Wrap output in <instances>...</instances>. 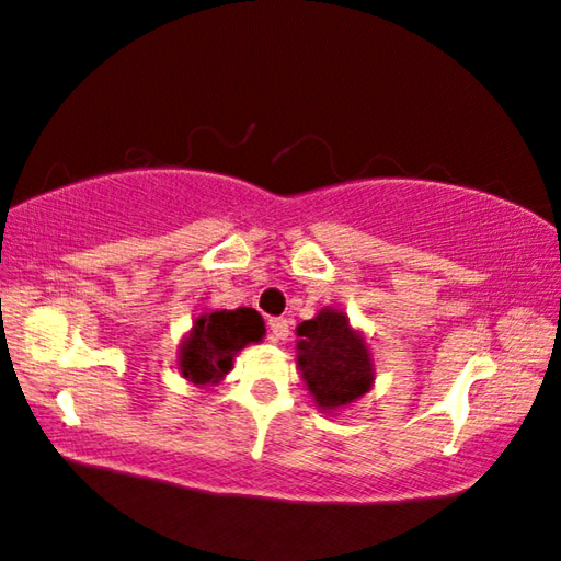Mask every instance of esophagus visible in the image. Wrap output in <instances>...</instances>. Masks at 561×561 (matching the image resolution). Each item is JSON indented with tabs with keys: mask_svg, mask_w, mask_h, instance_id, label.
I'll use <instances>...</instances> for the list:
<instances>
[{
	"mask_svg": "<svg viewBox=\"0 0 561 561\" xmlns=\"http://www.w3.org/2000/svg\"><path fill=\"white\" fill-rule=\"evenodd\" d=\"M270 337L274 343H282L289 337V320L287 318H274L270 320Z\"/></svg>",
	"mask_w": 561,
	"mask_h": 561,
	"instance_id": "34e87169",
	"label": "esophagus"
}]
</instances>
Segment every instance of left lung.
Masks as SVG:
<instances>
[{"label": "left lung", "instance_id": "left-lung-1", "mask_svg": "<svg viewBox=\"0 0 561 561\" xmlns=\"http://www.w3.org/2000/svg\"><path fill=\"white\" fill-rule=\"evenodd\" d=\"M297 366L322 412L348 407L374 386V360L348 314L325 307L297 328Z\"/></svg>", "mask_w": 561, "mask_h": 561}]
</instances>
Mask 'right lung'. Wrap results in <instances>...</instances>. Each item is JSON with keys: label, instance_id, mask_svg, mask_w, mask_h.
Returning <instances> with one entry per match:
<instances>
[{"label": "right lung", "instance_id": "1", "mask_svg": "<svg viewBox=\"0 0 561 561\" xmlns=\"http://www.w3.org/2000/svg\"><path fill=\"white\" fill-rule=\"evenodd\" d=\"M264 333L262 314L251 307L203 312L180 343V374L195 386L224 381V376L233 368L236 353L249 343L262 341Z\"/></svg>", "mask_w": 561, "mask_h": 561}]
</instances>
